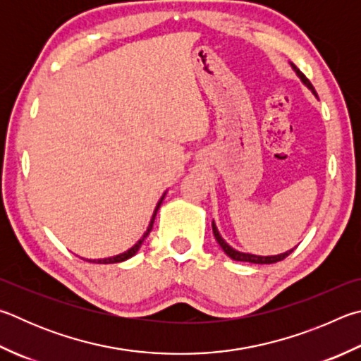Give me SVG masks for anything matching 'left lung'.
Returning <instances> with one entry per match:
<instances>
[{
	"mask_svg": "<svg viewBox=\"0 0 361 361\" xmlns=\"http://www.w3.org/2000/svg\"><path fill=\"white\" fill-rule=\"evenodd\" d=\"M290 64H292V63H290ZM292 68H293L295 72H297V75L301 78V82H303V83L306 85V87L312 91L314 96H317L316 90H314L311 82L307 80V78L305 77L303 72H301L297 66H295V64H292ZM212 227H213L214 238H216V241H218V243H219V246L222 247V251H224V252L228 255V257L233 259V260H238V262H251V264H276V262L286 259L287 255H289V254L293 251V249H290V251H287V252H284V254H278V255H254V254H246V252L235 251V249H233L232 246H228V245L226 243V241L222 240V237H221L219 232H218V227H216L214 222L212 224Z\"/></svg>",
	"mask_w": 361,
	"mask_h": 361,
	"instance_id": "1",
	"label": "left lung"
}]
</instances>
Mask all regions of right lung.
Instances as JSON below:
<instances>
[{"mask_svg":"<svg viewBox=\"0 0 361 361\" xmlns=\"http://www.w3.org/2000/svg\"><path fill=\"white\" fill-rule=\"evenodd\" d=\"M162 199H164V195H162ZM162 199L159 200L158 207H156V209H154V214H153V218H152V222H149V226H148V228H147V232L143 233V237H142L139 241H137V243H135L133 247L128 249L126 252L118 254V255H114V257L99 259V260H90V259H87V260H88V262H96V264H116V262H124V260H128L129 257H133V255H135V254H137V251H139V249H140V246H142V243H143V240H145V238L148 237V233L152 232V228H153V222H154V218H156V213H158V209H159L161 203H162Z\"/></svg>","mask_w":361,"mask_h":361,"instance_id":"add662e5","label":"right lung"}]
</instances>
